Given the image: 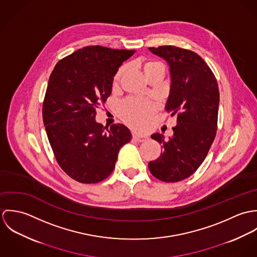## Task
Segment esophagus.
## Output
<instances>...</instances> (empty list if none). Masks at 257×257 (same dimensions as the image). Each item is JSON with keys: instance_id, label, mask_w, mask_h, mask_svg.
I'll use <instances>...</instances> for the list:
<instances>
[{"instance_id": "esophagus-1", "label": "esophagus", "mask_w": 257, "mask_h": 257, "mask_svg": "<svg viewBox=\"0 0 257 257\" xmlns=\"http://www.w3.org/2000/svg\"><path fill=\"white\" fill-rule=\"evenodd\" d=\"M133 139L136 140L139 143H143V142L147 141V136H141V135H138V134H134L133 135Z\"/></svg>"}]
</instances>
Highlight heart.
I'll list each match as a JSON object with an SVG mask.
<instances>
[{"mask_svg":"<svg viewBox=\"0 0 257 257\" xmlns=\"http://www.w3.org/2000/svg\"><path fill=\"white\" fill-rule=\"evenodd\" d=\"M142 68L144 73L149 77V75L154 72L159 68H165L164 64L157 60L152 59H145L142 62ZM125 72V66H121L117 69V71L113 76V83H117L122 75ZM155 110V106L149 102L144 100H137V99H127L120 103L118 107V113L122 120L126 122L128 125L144 130L146 128Z\"/></svg>","mask_w":257,"mask_h":257,"instance_id":"1","label":"heart"}]
</instances>
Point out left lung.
I'll return each mask as SVG.
<instances>
[{
    "instance_id": "8db88e82",
    "label": "left lung",
    "mask_w": 257,
    "mask_h": 257,
    "mask_svg": "<svg viewBox=\"0 0 257 257\" xmlns=\"http://www.w3.org/2000/svg\"><path fill=\"white\" fill-rule=\"evenodd\" d=\"M170 66L171 86L165 109L177 114L168 140L151 136L163 152L148 163L157 179L174 183L190 177L205 160L218 130L220 92L217 79L204 59L189 49L173 45L149 47Z\"/></svg>"
}]
</instances>
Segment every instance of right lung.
Returning a JSON list of instances; mask_svg holds the SVG:
<instances>
[{
	"label": "right lung",
	"mask_w": 257,
	"mask_h": 257,
	"mask_svg": "<svg viewBox=\"0 0 257 257\" xmlns=\"http://www.w3.org/2000/svg\"><path fill=\"white\" fill-rule=\"evenodd\" d=\"M135 52L86 46L60 59L50 74L43 123L57 163L77 182L98 183L109 177L120 147L132 140L125 125L108 128L95 114L110 97L118 67Z\"/></svg>",
	"instance_id": "right-lung-1"
}]
</instances>
